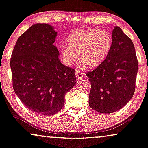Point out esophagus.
Wrapping results in <instances>:
<instances>
[{
    "label": "esophagus",
    "instance_id": "esophagus-1",
    "mask_svg": "<svg viewBox=\"0 0 148 148\" xmlns=\"http://www.w3.org/2000/svg\"><path fill=\"white\" fill-rule=\"evenodd\" d=\"M75 74H76V78L77 81H80L84 77V74L80 72L76 71L75 72Z\"/></svg>",
    "mask_w": 148,
    "mask_h": 148
}]
</instances>
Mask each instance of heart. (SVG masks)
<instances>
[{
  "label": "heart",
  "instance_id": "obj_1",
  "mask_svg": "<svg viewBox=\"0 0 148 148\" xmlns=\"http://www.w3.org/2000/svg\"><path fill=\"white\" fill-rule=\"evenodd\" d=\"M68 47L61 50V56L66 65L76 61L90 69L98 67L104 62L111 48L112 39L105 30L88 29L72 32L67 37Z\"/></svg>",
  "mask_w": 148,
  "mask_h": 148
}]
</instances>
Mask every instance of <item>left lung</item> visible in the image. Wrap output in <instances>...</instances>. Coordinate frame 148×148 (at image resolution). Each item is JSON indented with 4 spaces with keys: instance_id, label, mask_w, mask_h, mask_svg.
I'll return each mask as SVG.
<instances>
[{
    "instance_id": "1",
    "label": "left lung",
    "mask_w": 148,
    "mask_h": 148,
    "mask_svg": "<svg viewBox=\"0 0 148 148\" xmlns=\"http://www.w3.org/2000/svg\"><path fill=\"white\" fill-rule=\"evenodd\" d=\"M112 41L107 59L86 74L91 83L89 105L101 113L121 109L135 91L138 64L132 41L118 26L112 30Z\"/></svg>"
}]
</instances>
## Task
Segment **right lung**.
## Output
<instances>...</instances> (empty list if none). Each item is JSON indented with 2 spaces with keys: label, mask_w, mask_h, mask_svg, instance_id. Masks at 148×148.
Instances as JSON below:
<instances>
[{
  "label": "right lung",
  "mask_w": 148,
  "mask_h": 148,
  "mask_svg": "<svg viewBox=\"0 0 148 148\" xmlns=\"http://www.w3.org/2000/svg\"><path fill=\"white\" fill-rule=\"evenodd\" d=\"M57 32L36 23L18 37L10 58L13 88L30 111L50 116L62 109L76 84L75 70L60 62L53 45Z\"/></svg>",
  "instance_id": "right-lung-1"
}]
</instances>
